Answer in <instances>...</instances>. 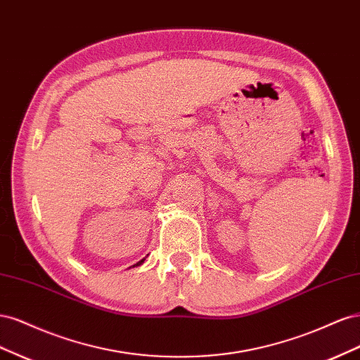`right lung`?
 <instances>
[{
  "instance_id": "1",
  "label": "right lung",
  "mask_w": 360,
  "mask_h": 360,
  "mask_svg": "<svg viewBox=\"0 0 360 360\" xmlns=\"http://www.w3.org/2000/svg\"><path fill=\"white\" fill-rule=\"evenodd\" d=\"M144 259H146V258H143V259H141V261H138V263H136V264H134V266H139V264H143V263H144Z\"/></svg>"
}]
</instances>
